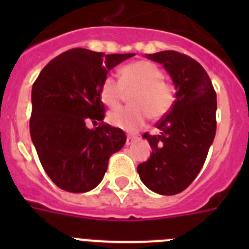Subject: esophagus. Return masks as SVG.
Returning a JSON list of instances; mask_svg holds the SVG:
<instances>
[{"mask_svg":"<svg viewBox=\"0 0 249 249\" xmlns=\"http://www.w3.org/2000/svg\"><path fill=\"white\" fill-rule=\"evenodd\" d=\"M136 141H137V137H136V136H127L126 144H127V146H129V144L135 143Z\"/></svg>","mask_w":249,"mask_h":249,"instance_id":"34e87169","label":"esophagus"}]
</instances>
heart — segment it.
<instances>
[{
    "label": "heart",
    "mask_w": 249,
    "mask_h": 249,
    "mask_svg": "<svg viewBox=\"0 0 249 249\" xmlns=\"http://www.w3.org/2000/svg\"><path fill=\"white\" fill-rule=\"evenodd\" d=\"M163 71L148 61H136L124 65L120 78L106 76L100 87L101 101L109 108L121 105L126 93L129 107L113 109L108 122L117 128L136 132L143 128L147 118L160 120L171 112L176 103V89L163 80Z\"/></svg>",
    "instance_id": "b5f03b06"
}]
</instances>
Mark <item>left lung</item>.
<instances>
[{"instance_id":"obj_1","label":"left lung","mask_w":249,"mask_h":249,"mask_svg":"<svg viewBox=\"0 0 249 249\" xmlns=\"http://www.w3.org/2000/svg\"><path fill=\"white\" fill-rule=\"evenodd\" d=\"M147 58L164 66L177 98L171 112L157 122L160 135H143L152 155L137 171L149 190L173 196L186 190L203 167L217 128V96L210 76L192 57L162 51Z\"/></svg>"}]
</instances>
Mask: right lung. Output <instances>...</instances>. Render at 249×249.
I'll list each match as a JSON object with an SVG mask.
<instances>
[{
  "label": "right lung",
  "instance_id": "add662e5",
  "mask_svg": "<svg viewBox=\"0 0 249 249\" xmlns=\"http://www.w3.org/2000/svg\"><path fill=\"white\" fill-rule=\"evenodd\" d=\"M132 56L72 48L50 61L35 81L31 138L45 172L61 190H93L109 157L126 143L122 129L103 122L100 87L109 70ZM89 123L98 127L89 130Z\"/></svg>",
  "mask_w": 249,
  "mask_h": 249
}]
</instances>
